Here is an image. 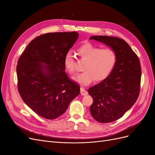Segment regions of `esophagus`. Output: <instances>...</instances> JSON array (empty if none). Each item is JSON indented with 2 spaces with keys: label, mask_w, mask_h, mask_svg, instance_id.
Segmentation results:
<instances>
[{
  "label": "esophagus",
  "mask_w": 155,
  "mask_h": 155,
  "mask_svg": "<svg viewBox=\"0 0 155 155\" xmlns=\"http://www.w3.org/2000/svg\"><path fill=\"white\" fill-rule=\"evenodd\" d=\"M81 94L82 96H85L88 94V92L87 91H85V89L83 88H81Z\"/></svg>",
  "instance_id": "34e87169"
}]
</instances>
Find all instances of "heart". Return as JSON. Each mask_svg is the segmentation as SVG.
<instances>
[{"instance_id":"heart-1","label":"heart","mask_w":155,"mask_h":155,"mask_svg":"<svg viewBox=\"0 0 155 155\" xmlns=\"http://www.w3.org/2000/svg\"><path fill=\"white\" fill-rule=\"evenodd\" d=\"M77 51L85 63L83 67L84 72L74 77V80L82 86L90 85L94 80L96 82L104 80L109 76L116 63V54L110 48L100 49L90 43H85L79 46ZM64 65L70 74L75 72L74 61L70 52L65 55Z\"/></svg>"}]
</instances>
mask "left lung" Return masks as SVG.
Listing matches in <instances>:
<instances>
[{
	"label": "left lung",
	"mask_w": 155,
	"mask_h": 155,
	"mask_svg": "<svg viewBox=\"0 0 155 155\" xmlns=\"http://www.w3.org/2000/svg\"><path fill=\"white\" fill-rule=\"evenodd\" d=\"M89 39L109 46L116 55L109 76L88 90L93 98L92 116L98 122H112L122 117L138 99L142 73L139 59L130 46L118 37L99 35Z\"/></svg>",
	"instance_id": "obj_1"
}]
</instances>
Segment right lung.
Wrapping results in <instances>:
<instances>
[{
	"instance_id": "obj_1",
	"label": "right lung",
	"mask_w": 155,
	"mask_h": 155,
	"mask_svg": "<svg viewBox=\"0 0 155 155\" xmlns=\"http://www.w3.org/2000/svg\"><path fill=\"white\" fill-rule=\"evenodd\" d=\"M79 34L54 32L41 35L28 45L17 62L18 90L25 104L48 120L62 115L80 87L65 73L64 56Z\"/></svg>"
}]
</instances>
